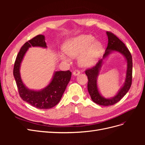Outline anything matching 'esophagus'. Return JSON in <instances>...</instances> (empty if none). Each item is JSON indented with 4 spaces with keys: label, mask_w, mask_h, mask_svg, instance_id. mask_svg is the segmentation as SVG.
Instances as JSON below:
<instances>
[{
    "label": "esophagus",
    "mask_w": 145,
    "mask_h": 145,
    "mask_svg": "<svg viewBox=\"0 0 145 145\" xmlns=\"http://www.w3.org/2000/svg\"><path fill=\"white\" fill-rule=\"evenodd\" d=\"M79 74H80V71H79V70H78V69L74 70V71H73V75H74V76H77Z\"/></svg>",
    "instance_id": "1"
}]
</instances>
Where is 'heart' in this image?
<instances>
[{
    "label": "heart",
    "mask_w": 145,
    "mask_h": 145,
    "mask_svg": "<svg viewBox=\"0 0 145 145\" xmlns=\"http://www.w3.org/2000/svg\"><path fill=\"white\" fill-rule=\"evenodd\" d=\"M91 35H80L65 42L63 50L66 54L71 57L81 54L78 62L82 67L93 66L97 62L103 51V45L99 42H94ZM61 57L67 60V57L62 54Z\"/></svg>",
    "instance_id": "obj_1"
}]
</instances>
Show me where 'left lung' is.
Masks as SVG:
<instances>
[{"label": "left lung", "instance_id": "1", "mask_svg": "<svg viewBox=\"0 0 145 145\" xmlns=\"http://www.w3.org/2000/svg\"><path fill=\"white\" fill-rule=\"evenodd\" d=\"M108 38V46L102 59L99 60L98 63L94 67L87 69L85 74L88 77V90L93 102L102 106H111L117 103L128 93L132 84L133 78V59L129 50L125 45L118 39L116 35L111 32H106ZM112 51H117L121 53L127 60V71L126 80L124 85L114 97L111 99H106L100 95L97 88V78L99 71L101 66L103 60Z\"/></svg>", "mask_w": 145, "mask_h": 145}]
</instances>
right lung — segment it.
<instances>
[{"label": "right lung", "mask_w": 145, "mask_h": 145, "mask_svg": "<svg viewBox=\"0 0 145 145\" xmlns=\"http://www.w3.org/2000/svg\"><path fill=\"white\" fill-rule=\"evenodd\" d=\"M31 46L46 48L45 36L42 34L37 35L22 46L15 61L13 75L22 99L37 108L50 109L55 106L60 102L66 88L71 79V72L69 70L55 72L50 84L40 91L28 89L21 79L20 67L26 52L29 47Z\"/></svg>", "instance_id": "add662e5"}]
</instances>
